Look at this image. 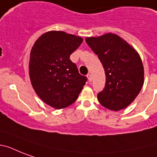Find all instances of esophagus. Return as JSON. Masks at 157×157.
<instances>
[{"label":"esophagus","instance_id":"esophagus-1","mask_svg":"<svg viewBox=\"0 0 157 157\" xmlns=\"http://www.w3.org/2000/svg\"><path fill=\"white\" fill-rule=\"evenodd\" d=\"M87 78H88V81H90V82L92 81V76H91V74L89 73L88 75H87Z\"/></svg>","mask_w":157,"mask_h":157}]
</instances>
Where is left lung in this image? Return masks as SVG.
<instances>
[{
    "label": "left lung",
    "mask_w": 157,
    "mask_h": 157,
    "mask_svg": "<svg viewBox=\"0 0 157 157\" xmlns=\"http://www.w3.org/2000/svg\"><path fill=\"white\" fill-rule=\"evenodd\" d=\"M86 43L98 55L106 75L103 91L98 94L101 105L112 111L128 107L144 82V69L136 50L119 36L107 33L87 37Z\"/></svg>",
    "instance_id": "obj_1"
}]
</instances>
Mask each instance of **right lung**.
<instances>
[{
	"mask_svg": "<svg viewBox=\"0 0 157 157\" xmlns=\"http://www.w3.org/2000/svg\"><path fill=\"white\" fill-rule=\"evenodd\" d=\"M83 39L61 31H50L34 43L30 53L29 76L40 98L56 109L76 100L87 77L79 73L70 55Z\"/></svg>",
	"mask_w": 157,
	"mask_h": 157,
	"instance_id": "right-lung-1",
	"label": "right lung"
}]
</instances>
